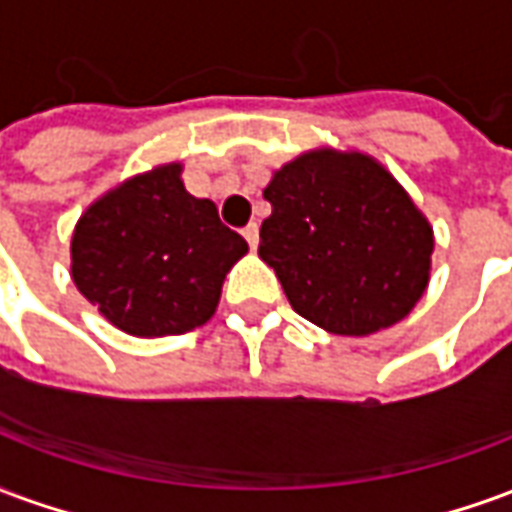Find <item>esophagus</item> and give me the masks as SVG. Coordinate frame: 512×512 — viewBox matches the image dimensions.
I'll use <instances>...</instances> for the list:
<instances>
[{
  "mask_svg": "<svg viewBox=\"0 0 512 512\" xmlns=\"http://www.w3.org/2000/svg\"><path fill=\"white\" fill-rule=\"evenodd\" d=\"M244 238H246V241H249V246H252V249H257V241H260V227H257L255 222L246 224V227H244Z\"/></svg>",
  "mask_w": 512,
  "mask_h": 512,
  "instance_id": "1",
  "label": "esophagus"
}]
</instances>
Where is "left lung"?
I'll return each instance as SVG.
<instances>
[{
  "label": "left lung",
  "instance_id": "1",
  "mask_svg": "<svg viewBox=\"0 0 512 512\" xmlns=\"http://www.w3.org/2000/svg\"><path fill=\"white\" fill-rule=\"evenodd\" d=\"M257 255L290 307L332 334L403 321L430 282L433 227L389 169L359 150L315 147L271 175Z\"/></svg>",
  "mask_w": 512,
  "mask_h": 512
}]
</instances>
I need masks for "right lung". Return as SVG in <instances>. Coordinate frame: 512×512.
<instances>
[{
	"mask_svg": "<svg viewBox=\"0 0 512 512\" xmlns=\"http://www.w3.org/2000/svg\"><path fill=\"white\" fill-rule=\"evenodd\" d=\"M169 161L101 194L71 238V279L84 299L134 337L186 334L213 318L227 271L249 252L211 200Z\"/></svg>",
	"mask_w": 512,
	"mask_h": 512,
	"instance_id": "obj_1",
	"label": "right lung"
}]
</instances>
